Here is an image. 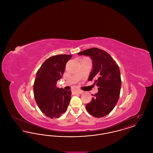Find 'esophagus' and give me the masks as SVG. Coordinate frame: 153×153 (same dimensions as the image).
Masks as SVG:
<instances>
[{"label":"esophagus","instance_id":"34e87169","mask_svg":"<svg viewBox=\"0 0 153 153\" xmlns=\"http://www.w3.org/2000/svg\"><path fill=\"white\" fill-rule=\"evenodd\" d=\"M73 92L74 94H81L83 92V91L80 90H74L73 91Z\"/></svg>","mask_w":153,"mask_h":153}]
</instances>
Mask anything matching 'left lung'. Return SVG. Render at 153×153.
Returning <instances> with one entry per match:
<instances>
[{
	"label": "left lung",
	"mask_w": 153,
	"mask_h": 153,
	"mask_svg": "<svg viewBox=\"0 0 153 153\" xmlns=\"http://www.w3.org/2000/svg\"><path fill=\"white\" fill-rule=\"evenodd\" d=\"M78 55L92 58L93 69L88 80H95L94 84L99 87L86 109L93 117H105L114 108L119 98L122 81L119 66L108 53L96 48L81 51Z\"/></svg>",
	"instance_id": "1"
}]
</instances>
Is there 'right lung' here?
Returning <instances> with one entry per match:
<instances>
[{
  "mask_svg": "<svg viewBox=\"0 0 153 153\" xmlns=\"http://www.w3.org/2000/svg\"><path fill=\"white\" fill-rule=\"evenodd\" d=\"M72 55L60 54L48 58L37 71L34 95L39 108L46 117L58 118L66 111L71 99V91L56 87L63 76Z\"/></svg>",
  "mask_w": 153,
  "mask_h": 153,
  "instance_id": "obj_1",
  "label": "right lung"
}]
</instances>
